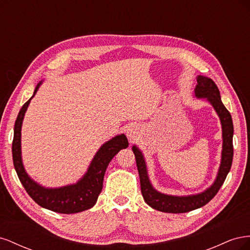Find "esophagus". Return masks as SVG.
<instances>
[{"label":"esophagus","instance_id":"esophagus-1","mask_svg":"<svg viewBox=\"0 0 250 250\" xmlns=\"http://www.w3.org/2000/svg\"><path fill=\"white\" fill-rule=\"evenodd\" d=\"M126 133H127V137L130 141L134 140L135 138L138 137V133H139V127L137 125H130L127 127L126 129Z\"/></svg>","mask_w":250,"mask_h":250}]
</instances>
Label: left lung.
Wrapping results in <instances>:
<instances>
[{"instance_id":"left-lung-1","label":"left lung","mask_w":250,"mask_h":250,"mask_svg":"<svg viewBox=\"0 0 250 250\" xmlns=\"http://www.w3.org/2000/svg\"><path fill=\"white\" fill-rule=\"evenodd\" d=\"M196 79H197V84L194 89V97L197 99H204L213 106L220 120L222 129L221 160L214 183L204 191L191 195H170L157 191L149 178L147 163L142 150L137 145L132 146V151L135 155V161H137L141 191L144 200L152 208L165 211V213H187V211L206 206L215 197L231 167L233 155V125L230 113L223 105L220 92L213 80L202 76V75H198Z\"/></svg>"}]
</instances>
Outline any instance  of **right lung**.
I'll return each mask as SVG.
<instances>
[{
	"instance_id": "obj_1",
	"label": "right lung",
	"mask_w": 250,
	"mask_h": 250,
	"mask_svg": "<svg viewBox=\"0 0 250 250\" xmlns=\"http://www.w3.org/2000/svg\"><path fill=\"white\" fill-rule=\"evenodd\" d=\"M40 81L35 86L32 97L22 105L14 124L12 142V158L14 169L25 190L39 206L60 214H75L93 208L102 191L103 179L107 166L120 150L129 145L126 135L121 133L105 142L98 149L93 160L83 174L75 184L58 188L44 187L35 181L27 173L21 156V126L32 98L42 84Z\"/></svg>"
}]
</instances>
